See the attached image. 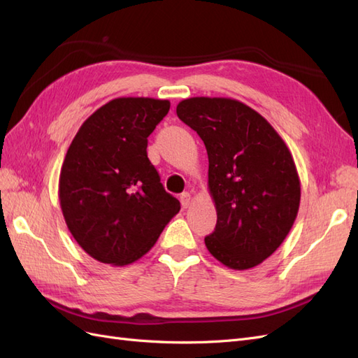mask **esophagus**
<instances>
[{"mask_svg":"<svg viewBox=\"0 0 358 358\" xmlns=\"http://www.w3.org/2000/svg\"><path fill=\"white\" fill-rule=\"evenodd\" d=\"M180 202H181V207L182 208H187L189 206H190V202H192V195L189 192H182L181 195H180Z\"/></svg>","mask_w":358,"mask_h":358,"instance_id":"1","label":"esophagus"}]
</instances>
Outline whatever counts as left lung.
I'll return each instance as SVG.
<instances>
[{
    "instance_id": "left-lung-1",
    "label": "left lung",
    "mask_w": 358,
    "mask_h": 358,
    "mask_svg": "<svg viewBox=\"0 0 358 358\" xmlns=\"http://www.w3.org/2000/svg\"><path fill=\"white\" fill-rule=\"evenodd\" d=\"M178 118L196 131L208 155V189L217 223L208 252L232 270L257 267L289 234L300 207V178L291 151L257 110L236 99L190 97Z\"/></svg>"
}]
</instances>
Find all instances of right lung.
<instances>
[{"label": "right lung", "instance_id": "1", "mask_svg": "<svg viewBox=\"0 0 358 358\" xmlns=\"http://www.w3.org/2000/svg\"><path fill=\"white\" fill-rule=\"evenodd\" d=\"M169 108V100L114 99L71 141L59 173V206L91 258L118 267L138 261L180 211L147 156V138Z\"/></svg>", "mask_w": 358, "mask_h": 358}]
</instances>
